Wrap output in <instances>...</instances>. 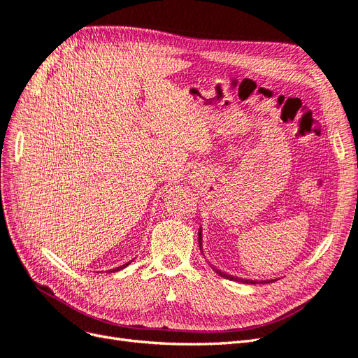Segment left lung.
I'll use <instances>...</instances> for the list:
<instances>
[{"label":"left lung","instance_id":"left-lung-1","mask_svg":"<svg viewBox=\"0 0 358 358\" xmlns=\"http://www.w3.org/2000/svg\"><path fill=\"white\" fill-rule=\"evenodd\" d=\"M199 244H200V250L203 252V229H201V227H200V229H199ZM212 266H213V265H212ZM213 269L216 271V273H217L220 277L232 280V281H240V282H244V285H257V282H262V285H265V282L275 281V280H261V281H257V280L240 278V277H234V275H231V274H227V273H224V271H220V269H217V268H215V266H213Z\"/></svg>","mask_w":358,"mask_h":358}]
</instances>
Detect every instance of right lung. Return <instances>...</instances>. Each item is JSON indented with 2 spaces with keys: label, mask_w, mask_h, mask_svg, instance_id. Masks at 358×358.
<instances>
[{
  "label": "right lung",
  "mask_w": 358,
  "mask_h": 358,
  "mask_svg": "<svg viewBox=\"0 0 358 358\" xmlns=\"http://www.w3.org/2000/svg\"><path fill=\"white\" fill-rule=\"evenodd\" d=\"M131 264V261L130 262H127V264H124V265H120V266H117V268H114V269H109L108 273H115V271H120V269H122V268H126L127 265H130Z\"/></svg>",
  "instance_id": "right-lung-1"
}]
</instances>
